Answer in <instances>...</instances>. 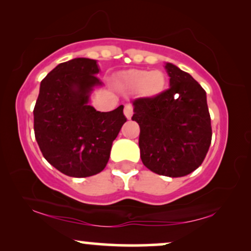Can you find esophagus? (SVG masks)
<instances>
[{"mask_svg":"<svg viewBox=\"0 0 251 251\" xmlns=\"http://www.w3.org/2000/svg\"><path fill=\"white\" fill-rule=\"evenodd\" d=\"M133 114V108L131 105H126L125 106V115L126 116V119L130 120L131 119V116Z\"/></svg>","mask_w":251,"mask_h":251,"instance_id":"1","label":"esophagus"}]
</instances>
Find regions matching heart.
Here are the masks:
<instances>
[{
	"label": "heart",
	"instance_id": "1",
	"mask_svg": "<svg viewBox=\"0 0 251 251\" xmlns=\"http://www.w3.org/2000/svg\"><path fill=\"white\" fill-rule=\"evenodd\" d=\"M122 81L126 88L143 90L149 96L161 94L166 87V76L160 71L131 70L123 74Z\"/></svg>",
	"mask_w": 251,
	"mask_h": 251
}]
</instances>
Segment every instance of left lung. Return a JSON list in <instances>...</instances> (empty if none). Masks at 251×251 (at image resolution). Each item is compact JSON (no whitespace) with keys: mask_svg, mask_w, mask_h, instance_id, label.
Masks as SVG:
<instances>
[{"mask_svg":"<svg viewBox=\"0 0 251 251\" xmlns=\"http://www.w3.org/2000/svg\"><path fill=\"white\" fill-rule=\"evenodd\" d=\"M170 88L153 98L132 101V120L139 125L144 166L157 175L183 177L203 162L211 143L207 95L176 65L166 63Z\"/></svg>","mask_w":251,"mask_h":251,"instance_id":"left-lung-1","label":"left lung"}]
</instances>
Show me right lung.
<instances>
[{
    "instance_id": "obj_1",
    "label": "right lung",
    "mask_w": 251,
    "mask_h": 251,
    "mask_svg": "<svg viewBox=\"0 0 251 251\" xmlns=\"http://www.w3.org/2000/svg\"><path fill=\"white\" fill-rule=\"evenodd\" d=\"M97 60L74 58L53 68L40 85L34 107V132L43 156L70 177L104 170L112 144L126 121L123 105L99 112L89 105L102 82Z\"/></svg>"
}]
</instances>
